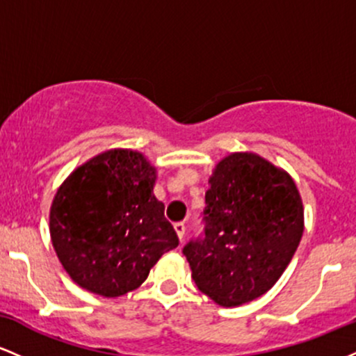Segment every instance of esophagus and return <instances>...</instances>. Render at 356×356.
<instances>
[{"label":"esophagus","instance_id":"1","mask_svg":"<svg viewBox=\"0 0 356 356\" xmlns=\"http://www.w3.org/2000/svg\"><path fill=\"white\" fill-rule=\"evenodd\" d=\"M174 229H175V232H177V236H179V239H184V234H186V226H184V222H175L174 224Z\"/></svg>","mask_w":356,"mask_h":356}]
</instances>
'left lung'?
<instances>
[{
  "label": "left lung",
  "mask_w": 356,
  "mask_h": 356,
  "mask_svg": "<svg viewBox=\"0 0 356 356\" xmlns=\"http://www.w3.org/2000/svg\"><path fill=\"white\" fill-rule=\"evenodd\" d=\"M204 238L184 248L195 286L220 306H239L275 286L295 256L305 211L293 177L254 152L216 164Z\"/></svg>",
  "instance_id": "obj_1"
}]
</instances>
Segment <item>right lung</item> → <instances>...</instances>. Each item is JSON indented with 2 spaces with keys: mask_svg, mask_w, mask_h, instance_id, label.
<instances>
[{
  "mask_svg": "<svg viewBox=\"0 0 356 356\" xmlns=\"http://www.w3.org/2000/svg\"><path fill=\"white\" fill-rule=\"evenodd\" d=\"M157 170L142 152L110 149L76 167L56 191L50 236L61 266L80 288L104 298L134 291L162 254L179 246Z\"/></svg>",
  "mask_w": 356,
  "mask_h": 356,
  "instance_id": "obj_1",
  "label": "right lung"
}]
</instances>
